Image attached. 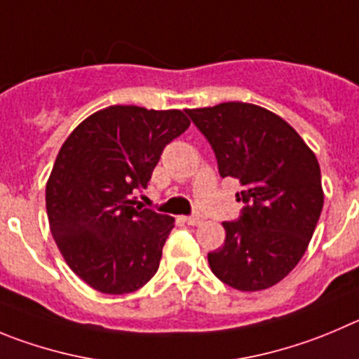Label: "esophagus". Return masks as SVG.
Segmentation results:
<instances>
[{
    "instance_id": "obj_1",
    "label": "esophagus",
    "mask_w": 359,
    "mask_h": 359,
    "mask_svg": "<svg viewBox=\"0 0 359 359\" xmlns=\"http://www.w3.org/2000/svg\"><path fill=\"white\" fill-rule=\"evenodd\" d=\"M184 221H186L187 225L196 226V225H200V223H202L203 217L200 216V214H193V216H186V217H184Z\"/></svg>"
}]
</instances>
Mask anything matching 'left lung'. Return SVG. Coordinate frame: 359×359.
<instances>
[{"instance_id":"8db88e82","label":"left lung","mask_w":359,"mask_h":359,"mask_svg":"<svg viewBox=\"0 0 359 359\" xmlns=\"http://www.w3.org/2000/svg\"><path fill=\"white\" fill-rule=\"evenodd\" d=\"M212 147L219 175L239 180L244 205L209 253L223 283L243 292L276 285L303 259L324 203L316 154L294 127L257 104L186 109Z\"/></svg>"}]
</instances>
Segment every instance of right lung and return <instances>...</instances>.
<instances>
[{"label":"right lung","instance_id":"right-lung-1","mask_svg":"<svg viewBox=\"0 0 359 359\" xmlns=\"http://www.w3.org/2000/svg\"><path fill=\"white\" fill-rule=\"evenodd\" d=\"M180 109L108 106L83 120L46 186L49 226L67 266L102 294L142 289L159 267L172 216L136 208L164 147L189 127Z\"/></svg>","mask_w":359,"mask_h":359}]
</instances>
